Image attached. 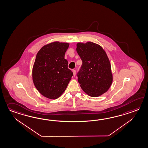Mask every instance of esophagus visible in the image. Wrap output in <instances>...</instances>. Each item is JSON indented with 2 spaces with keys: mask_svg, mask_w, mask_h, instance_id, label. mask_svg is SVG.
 Here are the masks:
<instances>
[{
  "mask_svg": "<svg viewBox=\"0 0 148 148\" xmlns=\"http://www.w3.org/2000/svg\"><path fill=\"white\" fill-rule=\"evenodd\" d=\"M73 73V75L75 76L76 75V71L75 69H73L72 71Z\"/></svg>",
  "mask_w": 148,
  "mask_h": 148,
  "instance_id": "esophagus-1",
  "label": "esophagus"
}]
</instances>
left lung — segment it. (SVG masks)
<instances>
[{
	"instance_id": "8db88e82",
	"label": "left lung",
	"mask_w": 148,
	"mask_h": 148,
	"mask_svg": "<svg viewBox=\"0 0 148 148\" xmlns=\"http://www.w3.org/2000/svg\"><path fill=\"white\" fill-rule=\"evenodd\" d=\"M76 51L82 61L77 74L82 90L97 97L108 91L112 82L111 65L105 51L92 42L78 43Z\"/></svg>"
}]
</instances>
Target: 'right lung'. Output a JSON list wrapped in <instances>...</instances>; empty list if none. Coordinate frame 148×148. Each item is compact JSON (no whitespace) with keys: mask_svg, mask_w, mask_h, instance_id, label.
Returning <instances> with one entry per match:
<instances>
[{"mask_svg":"<svg viewBox=\"0 0 148 148\" xmlns=\"http://www.w3.org/2000/svg\"><path fill=\"white\" fill-rule=\"evenodd\" d=\"M69 47L67 43L53 42L43 46L36 55L32 70L33 83L47 98H59L73 75L64 58Z\"/></svg>","mask_w":148,"mask_h":148,"instance_id":"1","label":"right lung"}]
</instances>
